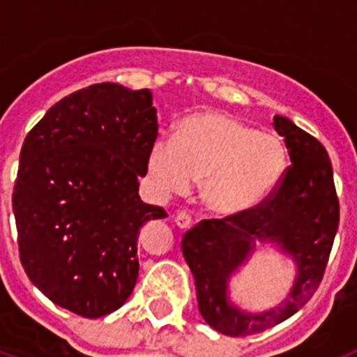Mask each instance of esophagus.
<instances>
[{
	"mask_svg": "<svg viewBox=\"0 0 357 357\" xmlns=\"http://www.w3.org/2000/svg\"><path fill=\"white\" fill-rule=\"evenodd\" d=\"M175 225L181 230H185L191 227V216L188 213H178L175 216Z\"/></svg>",
	"mask_w": 357,
	"mask_h": 357,
	"instance_id": "obj_1",
	"label": "esophagus"
}]
</instances>
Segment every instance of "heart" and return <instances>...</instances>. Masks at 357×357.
Here are the masks:
<instances>
[{
  "label": "heart",
  "mask_w": 357,
  "mask_h": 357,
  "mask_svg": "<svg viewBox=\"0 0 357 357\" xmlns=\"http://www.w3.org/2000/svg\"><path fill=\"white\" fill-rule=\"evenodd\" d=\"M286 148L223 110H200L182 119L176 137H160L146 155V175L159 195H184L202 182V200L220 216L257 207L284 175Z\"/></svg>",
  "instance_id": "1"
}]
</instances>
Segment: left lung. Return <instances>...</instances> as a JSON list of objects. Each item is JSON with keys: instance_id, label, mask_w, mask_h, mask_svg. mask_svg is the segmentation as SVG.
Segmentation results:
<instances>
[{"instance_id": "left-lung-1", "label": "left lung", "mask_w": 357, "mask_h": 357, "mask_svg": "<svg viewBox=\"0 0 357 357\" xmlns=\"http://www.w3.org/2000/svg\"><path fill=\"white\" fill-rule=\"evenodd\" d=\"M273 128L284 137L291 160L275 191L248 213L204 220L182 238L200 314L227 336L263 333L304 307L320 286L338 230L340 204L326 148L284 116L273 118ZM257 244L282 251L294 261L297 273L284 301L252 314L231 302L229 280Z\"/></svg>"}]
</instances>
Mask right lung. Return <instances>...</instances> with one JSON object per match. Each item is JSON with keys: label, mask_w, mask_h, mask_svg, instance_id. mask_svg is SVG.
I'll use <instances>...</instances> for the list:
<instances>
[{"label": "right lung", "mask_w": 357, "mask_h": 357, "mask_svg": "<svg viewBox=\"0 0 357 357\" xmlns=\"http://www.w3.org/2000/svg\"><path fill=\"white\" fill-rule=\"evenodd\" d=\"M157 128L150 91L105 82L62 98L26 135L12 197L19 255L53 304L100 318L130 296L141 227L168 216L137 193Z\"/></svg>", "instance_id": "obj_1"}]
</instances>
